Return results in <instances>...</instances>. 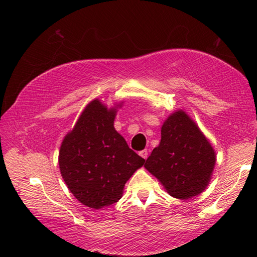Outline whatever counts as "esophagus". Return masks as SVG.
Returning <instances> with one entry per match:
<instances>
[{"label":"esophagus","mask_w":257,"mask_h":257,"mask_svg":"<svg viewBox=\"0 0 257 257\" xmlns=\"http://www.w3.org/2000/svg\"><path fill=\"white\" fill-rule=\"evenodd\" d=\"M140 156H141L142 158H143V159H145V160H146V159H148V157H149V151H148V150H143V151H141V152H140Z\"/></svg>","instance_id":"34e87169"}]
</instances>
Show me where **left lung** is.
I'll list each match as a JSON object with an SVG mask.
<instances>
[{"label":"left lung","instance_id":"obj_1","mask_svg":"<svg viewBox=\"0 0 257 257\" xmlns=\"http://www.w3.org/2000/svg\"><path fill=\"white\" fill-rule=\"evenodd\" d=\"M216 153L210 142L183 109H176L161 127V141L145 162L167 193L187 200L206 190L213 176Z\"/></svg>","mask_w":257,"mask_h":257}]
</instances>
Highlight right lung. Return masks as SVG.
I'll return each instance as SVG.
<instances>
[{
    "label": "right lung",
    "instance_id": "right-lung-1",
    "mask_svg": "<svg viewBox=\"0 0 257 257\" xmlns=\"http://www.w3.org/2000/svg\"><path fill=\"white\" fill-rule=\"evenodd\" d=\"M122 104L107 107L92 99L60 145L58 164L63 180L89 208L100 209L120 200L124 184L145 162L114 128Z\"/></svg>",
    "mask_w": 257,
    "mask_h": 257
}]
</instances>
